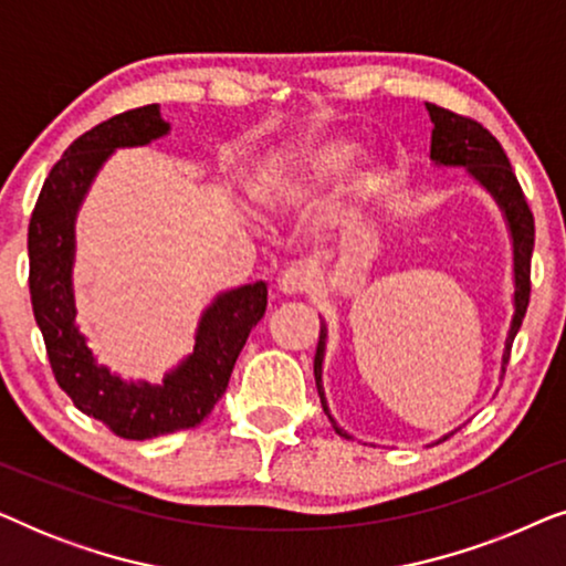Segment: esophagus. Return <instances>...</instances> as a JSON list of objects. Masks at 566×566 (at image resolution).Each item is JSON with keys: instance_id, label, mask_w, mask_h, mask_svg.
I'll return each mask as SVG.
<instances>
[{"instance_id": "esophagus-1", "label": "esophagus", "mask_w": 566, "mask_h": 566, "mask_svg": "<svg viewBox=\"0 0 566 566\" xmlns=\"http://www.w3.org/2000/svg\"><path fill=\"white\" fill-rule=\"evenodd\" d=\"M308 289H312V277L298 268L283 270V275L277 277V291H281L283 296H301V293H306Z\"/></svg>"}]
</instances>
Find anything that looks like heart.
Returning <instances> with one entry per match:
<instances>
[{
  "label": "heart",
  "instance_id": "1",
  "mask_svg": "<svg viewBox=\"0 0 566 566\" xmlns=\"http://www.w3.org/2000/svg\"><path fill=\"white\" fill-rule=\"evenodd\" d=\"M360 157V146L345 138H324L289 157L273 159L260 169L254 180V198L273 213H289L312 206L332 185L350 172ZM386 169L370 159L353 175L347 188V213H363L384 192Z\"/></svg>",
  "mask_w": 566,
  "mask_h": 566
}]
</instances>
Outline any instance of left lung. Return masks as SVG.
Instances as JSON below:
<instances>
[{"instance_id": "left-lung-1", "label": "left lung", "mask_w": 566, "mask_h": 566, "mask_svg": "<svg viewBox=\"0 0 566 566\" xmlns=\"http://www.w3.org/2000/svg\"><path fill=\"white\" fill-rule=\"evenodd\" d=\"M428 113L432 120V138H430V159L436 167H463L469 172L471 180L490 192L494 203L502 211V219H505L510 242H513V319H510L505 347H502V363H500V378L505 374L507 358H510V345L521 329V322L525 316V308H528V296H531V254H533V237H536V227H533V213L528 203H525V196L521 190V182L510 167L507 154L502 151L497 138H494L484 126H479L476 120L463 118V115H455L446 107L430 105ZM322 319V316H319ZM327 322L322 319L319 329V345H316L314 355V378H316V391H319L324 415L329 417L332 428H335L339 436L353 438L350 432L339 428L335 417L329 412L327 394H324V355H327ZM451 436V432H448ZM443 436L440 440H446Z\"/></svg>"}]
</instances>
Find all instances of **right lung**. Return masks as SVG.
<instances>
[{
	"label": "right lung",
	"mask_w": 566,
	"mask_h": 566,
	"mask_svg": "<svg viewBox=\"0 0 566 566\" xmlns=\"http://www.w3.org/2000/svg\"><path fill=\"white\" fill-rule=\"evenodd\" d=\"M167 134L169 123L161 118L159 105L136 107L87 130L45 177L28 227L30 301L53 376L76 409L128 440L203 422L227 391L231 368L268 306L265 281L219 293L200 314L192 353L169 368L161 384L123 378L92 353L76 324V213L115 151L146 146Z\"/></svg>",
	"instance_id": "right-lung-1"
}]
</instances>
